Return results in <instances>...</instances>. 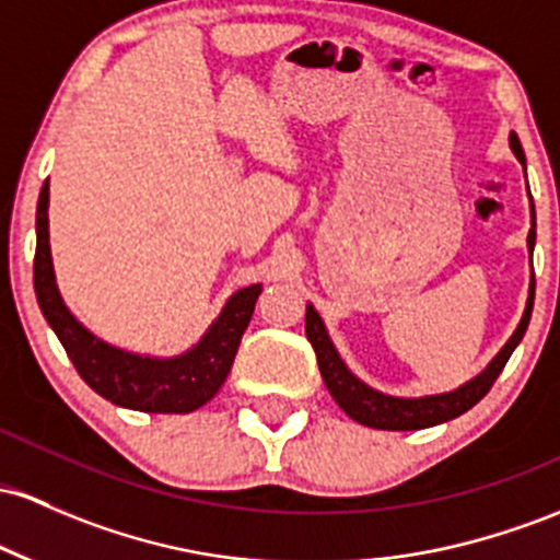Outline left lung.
Returning a JSON list of instances; mask_svg holds the SVG:
<instances>
[{
  "instance_id": "1",
  "label": "left lung",
  "mask_w": 560,
  "mask_h": 560,
  "mask_svg": "<svg viewBox=\"0 0 560 560\" xmlns=\"http://www.w3.org/2000/svg\"><path fill=\"white\" fill-rule=\"evenodd\" d=\"M510 149H513L518 162L524 164V149H521L518 138L510 135ZM534 242H537V223H534V205H532V231H529V252H534ZM532 305H534V276L529 287V300H526V311L521 316L518 329L513 331V337L505 342V348L491 359V364L483 370L478 377H472L470 383H465L463 388L452 393H439V396H422V398H396L385 396V393L370 388L366 383H361L353 372L348 370L346 361L340 359L335 346H331L327 327H324L322 316H318L316 308L308 305L305 311V335H308L313 350H316L318 370H322L324 385L331 393V398L337 401L350 420L361 422L366 428L377 430H420L439 425V422L454 420V417L465 415V411L476 407L483 396H487L494 380L500 377V372L505 370L510 353H513L515 346L524 340L526 327H529L532 318Z\"/></svg>"
}]
</instances>
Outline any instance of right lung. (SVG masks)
<instances>
[{
    "mask_svg": "<svg viewBox=\"0 0 560 560\" xmlns=\"http://www.w3.org/2000/svg\"><path fill=\"white\" fill-rule=\"evenodd\" d=\"M47 207H50V183L42 186L39 205H36L34 290L47 324L58 335L79 377L116 407L153 411V415H186L205 407L229 377L262 287L252 284L231 294L205 337L183 355L151 359V355L127 353L84 329L66 308L55 284Z\"/></svg>",
    "mask_w": 560,
    "mask_h": 560,
    "instance_id": "add662e5",
    "label": "right lung"
}]
</instances>
